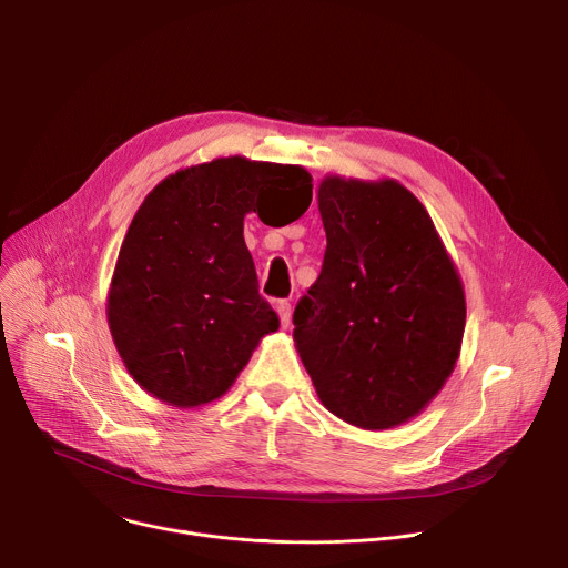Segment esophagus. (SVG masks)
Listing matches in <instances>:
<instances>
[{
  "label": "esophagus",
  "mask_w": 568,
  "mask_h": 568,
  "mask_svg": "<svg viewBox=\"0 0 568 568\" xmlns=\"http://www.w3.org/2000/svg\"><path fill=\"white\" fill-rule=\"evenodd\" d=\"M276 312L281 316V326L290 328V316H292V303L290 301H276Z\"/></svg>",
  "instance_id": "34e87169"
}]
</instances>
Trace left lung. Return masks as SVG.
Listing matches in <instances>:
<instances>
[{
	"label": "left lung",
	"instance_id": "obj_1",
	"mask_svg": "<svg viewBox=\"0 0 568 568\" xmlns=\"http://www.w3.org/2000/svg\"><path fill=\"white\" fill-rule=\"evenodd\" d=\"M321 274L294 310V344L323 407L384 432L420 416L449 379L465 290L423 202L397 180L326 175Z\"/></svg>",
	"mask_w": 568,
	"mask_h": 568
}]
</instances>
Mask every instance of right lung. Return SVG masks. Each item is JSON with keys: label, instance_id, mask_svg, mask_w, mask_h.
<instances>
[{"label": "right lung", "instance_id": "obj_1", "mask_svg": "<svg viewBox=\"0 0 568 568\" xmlns=\"http://www.w3.org/2000/svg\"><path fill=\"white\" fill-rule=\"evenodd\" d=\"M305 169L217 156L161 180L136 209L108 290V326L132 379L178 409L222 397L278 316L258 294L245 215L312 202Z\"/></svg>", "mask_w": 568, "mask_h": 568}]
</instances>
